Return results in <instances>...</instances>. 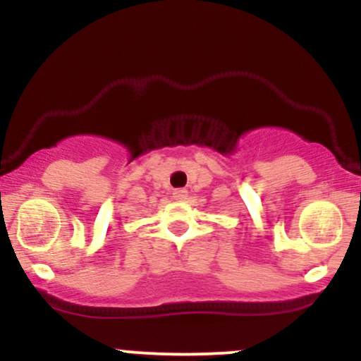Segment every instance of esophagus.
<instances>
[{
  "instance_id": "obj_1",
  "label": "esophagus",
  "mask_w": 361,
  "mask_h": 361,
  "mask_svg": "<svg viewBox=\"0 0 361 361\" xmlns=\"http://www.w3.org/2000/svg\"><path fill=\"white\" fill-rule=\"evenodd\" d=\"M186 197H188V192H186L185 188H178V190H175V192H173V198H175V200H178V202H183Z\"/></svg>"
}]
</instances>
